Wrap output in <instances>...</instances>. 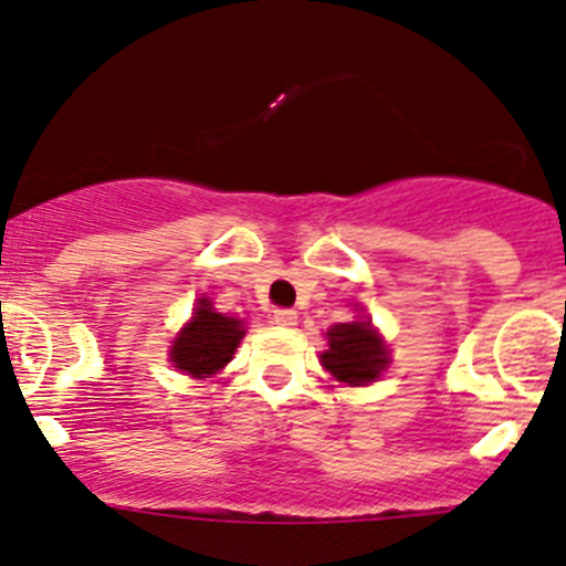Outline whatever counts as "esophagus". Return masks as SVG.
<instances>
[{
  "label": "esophagus",
  "mask_w": 566,
  "mask_h": 566,
  "mask_svg": "<svg viewBox=\"0 0 566 566\" xmlns=\"http://www.w3.org/2000/svg\"><path fill=\"white\" fill-rule=\"evenodd\" d=\"M273 323L287 325V328H293V325L298 323V312H293V310H273Z\"/></svg>",
  "instance_id": "esophagus-1"
}]
</instances>
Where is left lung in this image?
<instances>
[{"label":"left lung","mask_w":566,"mask_h":566,"mask_svg":"<svg viewBox=\"0 0 566 566\" xmlns=\"http://www.w3.org/2000/svg\"><path fill=\"white\" fill-rule=\"evenodd\" d=\"M325 336H328V350L319 356V361L339 384L367 386L389 367V347L369 319L336 323L334 328L325 331Z\"/></svg>","instance_id":"left-lung-1"}]
</instances>
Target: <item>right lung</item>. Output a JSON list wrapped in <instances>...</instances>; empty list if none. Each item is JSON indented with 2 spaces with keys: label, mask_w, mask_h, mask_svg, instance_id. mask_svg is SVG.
Here are the masks:
<instances>
[{
  "label": "right lung",
  "mask_w": 566,
  "mask_h": 566,
  "mask_svg": "<svg viewBox=\"0 0 566 566\" xmlns=\"http://www.w3.org/2000/svg\"><path fill=\"white\" fill-rule=\"evenodd\" d=\"M243 334V319L224 317L208 298H199L193 317L175 336L169 361L191 378H210L230 364Z\"/></svg>",
  "instance_id": "right-lung-1"
}]
</instances>
